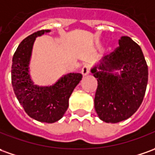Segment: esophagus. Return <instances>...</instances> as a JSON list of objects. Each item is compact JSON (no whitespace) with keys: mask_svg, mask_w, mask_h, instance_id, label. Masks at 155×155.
Instances as JSON below:
<instances>
[{"mask_svg":"<svg viewBox=\"0 0 155 155\" xmlns=\"http://www.w3.org/2000/svg\"><path fill=\"white\" fill-rule=\"evenodd\" d=\"M89 71H90L89 67H88V66H87V65H85V66H84V67L82 68V71H81V72H82L83 76H84V77H85V76H87L88 73H89Z\"/></svg>","mask_w":155,"mask_h":155,"instance_id":"34e87169","label":"esophagus"}]
</instances>
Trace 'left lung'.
I'll list each match as a JSON object with an SVG mask.
<instances>
[{
	"label": "left lung",
	"mask_w": 155,
	"mask_h": 155,
	"mask_svg": "<svg viewBox=\"0 0 155 155\" xmlns=\"http://www.w3.org/2000/svg\"><path fill=\"white\" fill-rule=\"evenodd\" d=\"M91 72L98 81L94 108L100 120L117 123L137 110L144 97L149 71L140 46L130 37L122 36L119 47L104 56Z\"/></svg>",
	"instance_id": "left-lung-1"
}]
</instances>
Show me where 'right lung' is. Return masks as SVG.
Masks as SVG:
<instances>
[{"mask_svg":"<svg viewBox=\"0 0 155 155\" xmlns=\"http://www.w3.org/2000/svg\"><path fill=\"white\" fill-rule=\"evenodd\" d=\"M51 30L35 32L22 40L15 51L12 65V84L15 95L31 118L54 123L62 118L68 108V100L83 76L68 73L51 86H38L29 74V63L35 39Z\"/></svg>","mask_w":155,"mask_h":155,"instance_id":"add662e5","label":"right lung"}]
</instances>
